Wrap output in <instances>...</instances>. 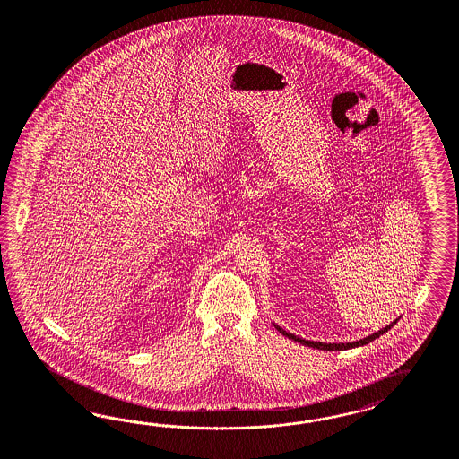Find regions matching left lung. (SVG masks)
<instances>
[{
	"mask_svg": "<svg viewBox=\"0 0 459 459\" xmlns=\"http://www.w3.org/2000/svg\"><path fill=\"white\" fill-rule=\"evenodd\" d=\"M401 320V316L397 318V320L392 321L389 323L385 328H382V330H378L376 333L368 334V336H365V338H360V340H357V342H348V343H323V342H313V340H306V338H301V336H298V334L290 333V332H286L284 328H281L279 325L274 323V326L278 328L279 333L284 334V336H288L290 340L292 342H296V343H301V345H305V347L316 348V350H328V351H340V350H350V348H357L363 347V345H367V343H370V342H374L376 338H378L380 334L387 333L390 328L397 323V321Z\"/></svg>",
	"mask_w": 459,
	"mask_h": 459,
	"instance_id": "8db88e82",
	"label": "left lung"
}]
</instances>
